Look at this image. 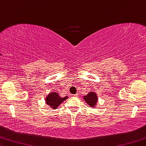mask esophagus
Here are the masks:
<instances>
[{
	"mask_svg": "<svg viewBox=\"0 0 146 146\" xmlns=\"http://www.w3.org/2000/svg\"><path fill=\"white\" fill-rule=\"evenodd\" d=\"M72 96H74V97H76V96H78V94H75V95H72Z\"/></svg>",
	"mask_w": 146,
	"mask_h": 146,
	"instance_id": "obj_1",
	"label": "esophagus"
}]
</instances>
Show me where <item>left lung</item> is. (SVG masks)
I'll return each mask as SVG.
<instances>
[{"mask_svg": "<svg viewBox=\"0 0 146 146\" xmlns=\"http://www.w3.org/2000/svg\"><path fill=\"white\" fill-rule=\"evenodd\" d=\"M84 99L89 106L92 108H95L98 102V96L95 92L90 91L87 95L84 96Z\"/></svg>", "mask_w": 146, "mask_h": 146, "instance_id": "8db88e82", "label": "left lung"}]
</instances>
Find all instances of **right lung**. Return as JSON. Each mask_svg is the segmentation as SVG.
<instances>
[{
	"label": "right lung",
	"mask_w": 146,
	"mask_h": 146,
	"mask_svg": "<svg viewBox=\"0 0 146 146\" xmlns=\"http://www.w3.org/2000/svg\"><path fill=\"white\" fill-rule=\"evenodd\" d=\"M68 98V96L65 97H60L59 94L57 92H51L45 98L46 103L53 110L57 109L61 103Z\"/></svg>",
	"instance_id": "add662e5"
}]
</instances>
